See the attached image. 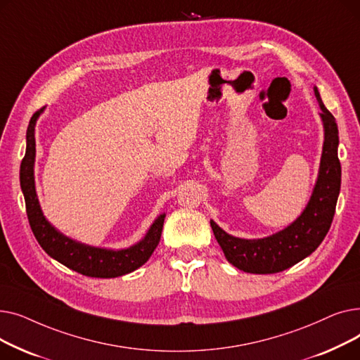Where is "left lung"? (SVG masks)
<instances>
[{"instance_id":"left-lung-1","label":"left lung","mask_w":360,"mask_h":360,"mask_svg":"<svg viewBox=\"0 0 360 360\" xmlns=\"http://www.w3.org/2000/svg\"><path fill=\"white\" fill-rule=\"evenodd\" d=\"M314 93L321 109L324 143L318 176L304 212L288 228L258 239L236 238L210 220L214 238L226 259L242 271L273 274L286 270L311 255L330 231L342 184V166L337 156L338 128L335 118L321 101L316 87H314Z\"/></svg>"}]
</instances>
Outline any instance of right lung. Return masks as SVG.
Masks as SVG:
<instances>
[{
	"label": "right lung",
	"mask_w": 360,
	"mask_h": 360,
	"mask_svg": "<svg viewBox=\"0 0 360 360\" xmlns=\"http://www.w3.org/2000/svg\"><path fill=\"white\" fill-rule=\"evenodd\" d=\"M42 112L44 109L37 110L30 118L26 132V155L20 166V186L26 201L30 228L36 240L49 257L83 276L113 278L140 269L153 254L160 240L165 213L158 216L141 240L122 250L91 247V245L71 239L61 233L44 216L34 185V127Z\"/></svg>",
	"instance_id": "add662e5"
}]
</instances>
